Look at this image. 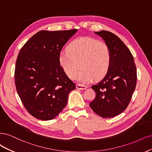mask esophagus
I'll return each instance as SVG.
<instances>
[{
  "label": "esophagus",
  "instance_id": "34e87169",
  "mask_svg": "<svg viewBox=\"0 0 152 152\" xmlns=\"http://www.w3.org/2000/svg\"><path fill=\"white\" fill-rule=\"evenodd\" d=\"M87 88V86H85V85H80V84H77L76 85V89L77 90H86Z\"/></svg>",
  "mask_w": 152,
  "mask_h": 152
}]
</instances>
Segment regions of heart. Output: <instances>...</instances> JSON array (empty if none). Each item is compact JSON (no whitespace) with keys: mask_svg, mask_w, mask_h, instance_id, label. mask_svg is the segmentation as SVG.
Returning a JSON list of instances; mask_svg holds the SVG:
<instances>
[{"mask_svg":"<svg viewBox=\"0 0 152 152\" xmlns=\"http://www.w3.org/2000/svg\"><path fill=\"white\" fill-rule=\"evenodd\" d=\"M58 62L66 75L71 79L75 77L81 83L104 77L111 64V53L109 46L90 37H80L73 40L67 49L62 50Z\"/></svg>","mask_w":152,"mask_h":152,"instance_id":"heart-1","label":"heart"}]
</instances>
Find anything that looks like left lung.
Wrapping results in <instances>:
<instances>
[{
  "label": "left lung",
  "instance_id": "8db88e82",
  "mask_svg": "<svg viewBox=\"0 0 152 152\" xmlns=\"http://www.w3.org/2000/svg\"><path fill=\"white\" fill-rule=\"evenodd\" d=\"M94 33L109 46L111 64L105 77L91 86L96 96L90 107L100 117L109 118L129 105L136 85V67L129 48L118 37L105 30Z\"/></svg>",
  "mask_w": 152,
  "mask_h": 152
}]
</instances>
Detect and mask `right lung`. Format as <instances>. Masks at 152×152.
Wrapping results in <instances>:
<instances>
[{"mask_svg":"<svg viewBox=\"0 0 152 152\" xmlns=\"http://www.w3.org/2000/svg\"><path fill=\"white\" fill-rule=\"evenodd\" d=\"M77 31H40L19 53L14 74L16 90L26 109L38 119L55 118L76 88L60 66L58 56Z\"/></svg>","mask_w":152,"mask_h":152,"instance_id":"right-lung-1","label":"right lung"}]
</instances>
